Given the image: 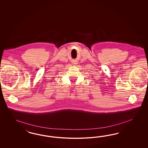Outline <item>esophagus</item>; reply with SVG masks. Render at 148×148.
<instances>
[{
  "instance_id": "esophagus-1",
  "label": "esophagus",
  "mask_w": 148,
  "mask_h": 148,
  "mask_svg": "<svg viewBox=\"0 0 148 148\" xmlns=\"http://www.w3.org/2000/svg\"><path fill=\"white\" fill-rule=\"evenodd\" d=\"M74 63V64H75V63Z\"/></svg>"
}]
</instances>
